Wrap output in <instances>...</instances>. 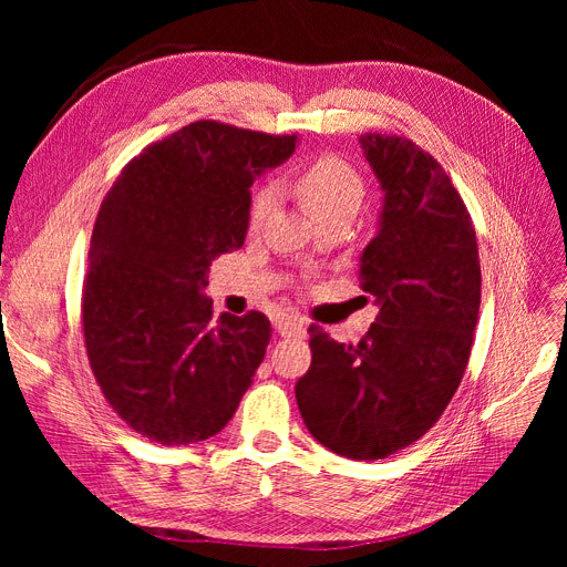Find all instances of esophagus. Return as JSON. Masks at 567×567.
<instances>
[{
	"instance_id": "34e87169",
	"label": "esophagus",
	"mask_w": 567,
	"mask_h": 567,
	"mask_svg": "<svg viewBox=\"0 0 567 567\" xmlns=\"http://www.w3.org/2000/svg\"><path fill=\"white\" fill-rule=\"evenodd\" d=\"M305 319L300 317H281L277 321V331L281 338H300L305 333Z\"/></svg>"
}]
</instances>
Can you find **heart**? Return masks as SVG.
<instances>
[{
  "instance_id": "1",
  "label": "heart",
  "mask_w": 567,
  "mask_h": 567,
  "mask_svg": "<svg viewBox=\"0 0 567 567\" xmlns=\"http://www.w3.org/2000/svg\"><path fill=\"white\" fill-rule=\"evenodd\" d=\"M296 188L307 210L321 221H331L336 217H352L357 213L364 196V179L346 158L336 156V153H321V156L298 169ZM277 196L279 192L271 182L257 188L248 210L250 229L260 227L271 215L274 205H277Z\"/></svg>"
}]
</instances>
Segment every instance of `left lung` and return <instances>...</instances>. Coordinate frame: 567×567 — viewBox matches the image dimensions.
I'll list each match as a JSON object with an SVG mask.
<instances>
[{"instance_id":"8db88e82","label":"left lung","mask_w":567,"mask_h":567,"mask_svg":"<svg viewBox=\"0 0 567 567\" xmlns=\"http://www.w3.org/2000/svg\"><path fill=\"white\" fill-rule=\"evenodd\" d=\"M385 192L381 229L359 286L379 317L357 346L312 323V364L296 385L300 416L323 447L375 461L423 437L461 385L480 312L475 227L450 175L406 136L367 132Z\"/></svg>"}]
</instances>
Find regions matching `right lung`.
Returning <instances> with one entry per match:
<instances>
[{
  "label": "right lung",
  "mask_w": 567,
  "mask_h": 567,
  "mask_svg": "<svg viewBox=\"0 0 567 567\" xmlns=\"http://www.w3.org/2000/svg\"><path fill=\"white\" fill-rule=\"evenodd\" d=\"M298 134L196 120L148 144L106 194L82 284L94 379L134 433L163 447L217 435L271 338L262 312L213 317L215 257L246 241L250 186Z\"/></svg>",
  "instance_id": "right-lung-1"
}]
</instances>
